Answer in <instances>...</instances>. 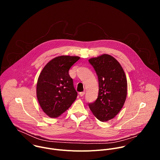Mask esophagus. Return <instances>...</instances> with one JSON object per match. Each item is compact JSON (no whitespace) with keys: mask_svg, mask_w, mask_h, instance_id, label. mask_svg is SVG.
Returning <instances> with one entry per match:
<instances>
[{"mask_svg":"<svg viewBox=\"0 0 160 160\" xmlns=\"http://www.w3.org/2000/svg\"><path fill=\"white\" fill-rule=\"evenodd\" d=\"M85 91H83V92H80V96L81 97H82V96H83L85 95Z\"/></svg>","mask_w":160,"mask_h":160,"instance_id":"obj_1","label":"esophagus"}]
</instances>
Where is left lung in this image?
<instances>
[{"instance_id": "left-lung-1", "label": "left lung", "mask_w": 160, "mask_h": 160, "mask_svg": "<svg viewBox=\"0 0 160 160\" xmlns=\"http://www.w3.org/2000/svg\"><path fill=\"white\" fill-rule=\"evenodd\" d=\"M96 72L99 81L98 97L88 106L101 122L112 119L120 111L127 94L125 73L119 62L109 54L88 60Z\"/></svg>"}]
</instances>
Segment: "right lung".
<instances>
[{
	"instance_id": "obj_1",
	"label": "right lung",
	"mask_w": 160,
	"mask_h": 160,
	"mask_svg": "<svg viewBox=\"0 0 160 160\" xmlns=\"http://www.w3.org/2000/svg\"><path fill=\"white\" fill-rule=\"evenodd\" d=\"M78 56H61L51 60L42 70L37 84V97L43 111L57 118L69 108L77 97L70 68Z\"/></svg>"
}]
</instances>
